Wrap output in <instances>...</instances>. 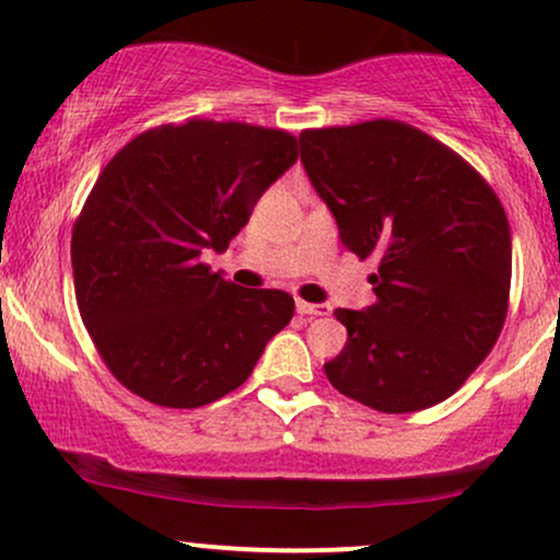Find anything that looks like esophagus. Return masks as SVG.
I'll use <instances>...</instances> for the list:
<instances>
[{"label": "esophagus", "instance_id": "obj_1", "mask_svg": "<svg viewBox=\"0 0 560 560\" xmlns=\"http://www.w3.org/2000/svg\"><path fill=\"white\" fill-rule=\"evenodd\" d=\"M331 307L326 305V302H305V300H298V313L300 316H326Z\"/></svg>", "mask_w": 560, "mask_h": 560}]
</instances>
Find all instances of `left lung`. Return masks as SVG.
Wrapping results in <instances>:
<instances>
[{"label": "left lung", "mask_w": 560, "mask_h": 560, "mask_svg": "<svg viewBox=\"0 0 560 560\" xmlns=\"http://www.w3.org/2000/svg\"><path fill=\"white\" fill-rule=\"evenodd\" d=\"M300 160L339 226L376 258V302L339 307L347 342L329 382L382 413L447 400L498 342L511 292V226L466 160L400 120L300 133Z\"/></svg>", "instance_id": "obj_1"}]
</instances>
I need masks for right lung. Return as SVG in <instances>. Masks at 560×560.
Segmentation results:
<instances>
[{
  "label": "right lung",
  "instance_id": "obj_1",
  "mask_svg": "<svg viewBox=\"0 0 560 560\" xmlns=\"http://www.w3.org/2000/svg\"><path fill=\"white\" fill-rule=\"evenodd\" d=\"M298 163L287 131L189 120L128 141L96 178L70 242L75 300L102 361L165 408L247 382L294 316L281 289H242L205 266Z\"/></svg>",
  "mask_w": 560,
  "mask_h": 560
}]
</instances>
